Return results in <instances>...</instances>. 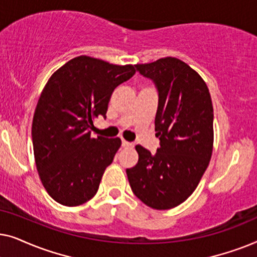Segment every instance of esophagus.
Here are the masks:
<instances>
[{
	"instance_id": "esophagus-1",
	"label": "esophagus",
	"mask_w": 257,
	"mask_h": 257,
	"mask_svg": "<svg viewBox=\"0 0 257 257\" xmlns=\"http://www.w3.org/2000/svg\"><path fill=\"white\" fill-rule=\"evenodd\" d=\"M121 146H122V147H132L133 144L126 142V140H122V142H121Z\"/></svg>"
}]
</instances>
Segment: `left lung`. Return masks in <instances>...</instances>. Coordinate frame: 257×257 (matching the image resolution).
<instances>
[{"label": "left lung", "instance_id": "1", "mask_svg": "<svg viewBox=\"0 0 257 257\" xmlns=\"http://www.w3.org/2000/svg\"><path fill=\"white\" fill-rule=\"evenodd\" d=\"M156 83L159 104L156 136L160 147L152 156L137 145L138 164L127 168L137 198L153 209H171L198 187L213 153V104L208 86L187 63L175 57L136 64Z\"/></svg>", "mask_w": 257, "mask_h": 257}]
</instances>
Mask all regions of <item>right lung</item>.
Wrapping results in <instances>:
<instances>
[{
  "instance_id": "add662e5",
  "label": "right lung",
  "mask_w": 257,
  "mask_h": 257,
  "mask_svg": "<svg viewBox=\"0 0 257 257\" xmlns=\"http://www.w3.org/2000/svg\"><path fill=\"white\" fill-rule=\"evenodd\" d=\"M136 73L90 56L70 59L52 73L35 108L34 156L45 191L63 206L75 207L96 195L120 138L91 137L93 120L106 114L111 94Z\"/></svg>"
}]
</instances>
